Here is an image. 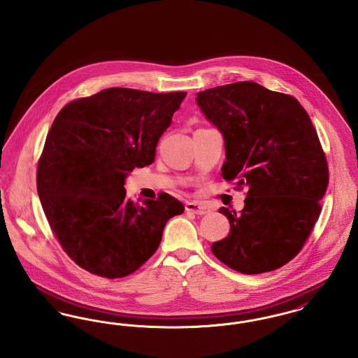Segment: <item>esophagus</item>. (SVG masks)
I'll use <instances>...</instances> for the list:
<instances>
[{
	"instance_id": "obj_1",
	"label": "esophagus",
	"mask_w": 358,
	"mask_h": 358,
	"mask_svg": "<svg viewBox=\"0 0 358 358\" xmlns=\"http://www.w3.org/2000/svg\"><path fill=\"white\" fill-rule=\"evenodd\" d=\"M185 209H187V212H192V213L200 215V216L209 213V208L206 205L203 204V203H197V201L187 203L185 204Z\"/></svg>"
}]
</instances>
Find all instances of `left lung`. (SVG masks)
Wrapping results in <instances>:
<instances>
[{"label": "left lung", "mask_w": 358, "mask_h": 358, "mask_svg": "<svg viewBox=\"0 0 358 358\" xmlns=\"http://www.w3.org/2000/svg\"><path fill=\"white\" fill-rule=\"evenodd\" d=\"M197 104L224 136L225 181L247 187L245 205L212 252L247 275L276 270L301 252L320 217L329 168L317 130L294 96L255 82L200 91Z\"/></svg>", "instance_id": "8db88e82"}]
</instances>
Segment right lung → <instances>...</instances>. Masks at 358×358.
Wrapping results in <instances>:
<instances>
[{
  "instance_id": "right-lung-1",
  "label": "right lung",
  "mask_w": 358,
  "mask_h": 358,
  "mask_svg": "<svg viewBox=\"0 0 358 358\" xmlns=\"http://www.w3.org/2000/svg\"><path fill=\"white\" fill-rule=\"evenodd\" d=\"M187 92L107 88L66 104L37 164V193L64 252L88 273L117 279L157 251L166 222L185 209L168 193L133 203L124 178L152 165L158 139Z\"/></svg>"
}]
</instances>
